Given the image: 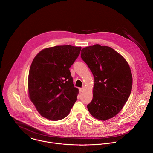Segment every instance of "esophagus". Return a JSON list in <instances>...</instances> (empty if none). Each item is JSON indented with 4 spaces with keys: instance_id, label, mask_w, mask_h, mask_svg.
Returning <instances> with one entry per match:
<instances>
[{
    "instance_id": "obj_1",
    "label": "esophagus",
    "mask_w": 153,
    "mask_h": 153,
    "mask_svg": "<svg viewBox=\"0 0 153 153\" xmlns=\"http://www.w3.org/2000/svg\"><path fill=\"white\" fill-rule=\"evenodd\" d=\"M85 89V87L83 86L82 88H79V91H80V92H83V91H84Z\"/></svg>"
}]
</instances>
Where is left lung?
I'll list each match as a JSON object with an SVG mask.
<instances>
[{"label":"left lung","instance_id":"8db88e82","mask_svg":"<svg viewBox=\"0 0 153 153\" xmlns=\"http://www.w3.org/2000/svg\"><path fill=\"white\" fill-rule=\"evenodd\" d=\"M80 56L94 77L93 98L87 106L89 113L101 121L113 118L123 109L131 91L128 64L112 48L100 44L83 48Z\"/></svg>","mask_w":153,"mask_h":153}]
</instances>
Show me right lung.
Instances as JSON below:
<instances>
[{
	"instance_id": "add662e5",
	"label": "right lung",
	"mask_w": 153,
	"mask_h": 153,
	"mask_svg": "<svg viewBox=\"0 0 153 153\" xmlns=\"http://www.w3.org/2000/svg\"><path fill=\"white\" fill-rule=\"evenodd\" d=\"M80 50L81 47L57 45L42 50L34 58L29 72V96L44 118H65L76 101L79 89L69 68Z\"/></svg>"
}]
</instances>
